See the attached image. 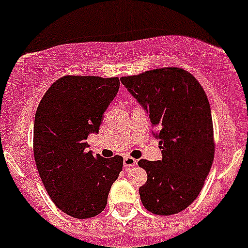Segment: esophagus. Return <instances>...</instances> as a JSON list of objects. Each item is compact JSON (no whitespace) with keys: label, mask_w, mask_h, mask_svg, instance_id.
<instances>
[{"label":"esophagus","mask_w":248,"mask_h":248,"mask_svg":"<svg viewBox=\"0 0 248 248\" xmlns=\"http://www.w3.org/2000/svg\"><path fill=\"white\" fill-rule=\"evenodd\" d=\"M137 164V159H134L133 157L126 156L124 158V168H131V167L136 166Z\"/></svg>","instance_id":"obj_1"}]
</instances>
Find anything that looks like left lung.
Here are the masks:
<instances>
[{
	"label": "left lung",
	"instance_id": "left-lung-1",
	"mask_svg": "<svg viewBox=\"0 0 248 248\" xmlns=\"http://www.w3.org/2000/svg\"><path fill=\"white\" fill-rule=\"evenodd\" d=\"M121 82L149 112L161 161L140 159L147 181L139 188L147 211L177 214L196 201L214 162L211 109L198 80L177 67L124 77Z\"/></svg>",
	"mask_w": 248,
	"mask_h": 248
}]
</instances>
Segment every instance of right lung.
<instances>
[{"mask_svg":"<svg viewBox=\"0 0 248 248\" xmlns=\"http://www.w3.org/2000/svg\"><path fill=\"white\" fill-rule=\"evenodd\" d=\"M119 78L67 76L42 98L33 124V154L47 194L74 218L101 214L124 158H103L86 139L98 133L103 115L117 94Z\"/></svg>","mask_w":248,"mask_h":248,"instance_id":"obj_1","label":"right lung"}]
</instances>
